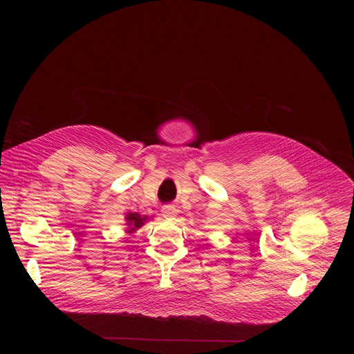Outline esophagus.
<instances>
[{
  "instance_id": "34e87169",
  "label": "esophagus",
  "mask_w": 354,
  "mask_h": 354,
  "mask_svg": "<svg viewBox=\"0 0 354 354\" xmlns=\"http://www.w3.org/2000/svg\"><path fill=\"white\" fill-rule=\"evenodd\" d=\"M162 216L165 218H174L176 216V209L172 205H167L162 207Z\"/></svg>"
}]
</instances>
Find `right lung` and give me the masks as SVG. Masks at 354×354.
<instances>
[{
	"label": "right lung",
	"instance_id": "right-lung-1",
	"mask_svg": "<svg viewBox=\"0 0 354 354\" xmlns=\"http://www.w3.org/2000/svg\"><path fill=\"white\" fill-rule=\"evenodd\" d=\"M147 220H149L147 216H141L138 213H127L126 217H124L127 232L133 234L134 231L141 228L147 223Z\"/></svg>",
	"mask_w": 354,
	"mask_h": 354
}]
</instances>
